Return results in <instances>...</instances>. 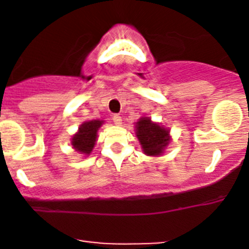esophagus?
<instances>
[{
	"instance_id": "obj_1",
	"label": "esophagus",
	"mask_w": 249,
	"mask_h": 249,
	"mask_svg": "<svg viewBox=\"0 0 249 249\" xmlns=\"http://www.w3.org/2000/svg\"><path fill=\"white\" fill-rule=\"evenodd\" d=\"M112 120H113V123H114V124L117 125V126L122 125V117H120L119 114H114V115H113Z\"/></svg>"
}]
</instances>
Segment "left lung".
<instances>
[{
  "instance_id": "1",
  "label": "left lung",
  "mask_w": 249,
  "mask_h": 249,
  "mask_svg": "<svg viewBox=\"0 0 249 249\" xmlns=\"http://www.w3.org/2000/svg\"><path fill=\"white\" fill-rule=\"evenodd\" d=\"M136 137L142 152L148 157H160L171 142L170 130L155 123L149 117H141L135 123Z\"/></svg>"
}]
</instances>
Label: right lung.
Wrapping results in <instances>:
<instances>
[{
  "instance_id": "obj_1",
  "label": "right lung",
  "mask_w": 249,
  "mask_h": 249,
  "mask_svg": "<svg viewBox=\"0 0 249 249\" xmlns=\"http://www.w3.org/2000/svg\"><path fill=\"white\" fill-rule=\"evenodd\" d=\"M104 123V120L100 119H92L83 123L78 127V131L72 136V148L76 149V152L79 153V154L85 155V157L90 155L97 141V132H99V129L102 126Z\"/></svg>"
}]
</instances>
